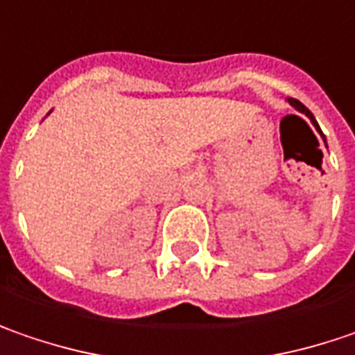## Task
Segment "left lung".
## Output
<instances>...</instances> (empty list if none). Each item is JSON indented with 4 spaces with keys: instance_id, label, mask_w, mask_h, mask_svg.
<instances>
[{
    "instance_id": "left-lung-1",
    "label": "left lung",
    "mask_w": 355,
    "mask_h": 355,
    "mask_svg": "<svg viewBox=\"0 0 355 355\" xmlns=\"http://www.w3.org/2000/svg\"><path fill=\"white\" fill-rule=\"evenodd\" d=\"M288 101H290V105H292V107H295V110H297L300 114H306V116L310 117V121H311V123H313V128H315V130L320 132V135H322V139L326 141V135L322 133V130H320V125H318V121H315V117H313V114H311L310 110H308V107H306V105H304L302 101H297V99L290 98V99H288Z\"/></svg>"
}]
</instances>
